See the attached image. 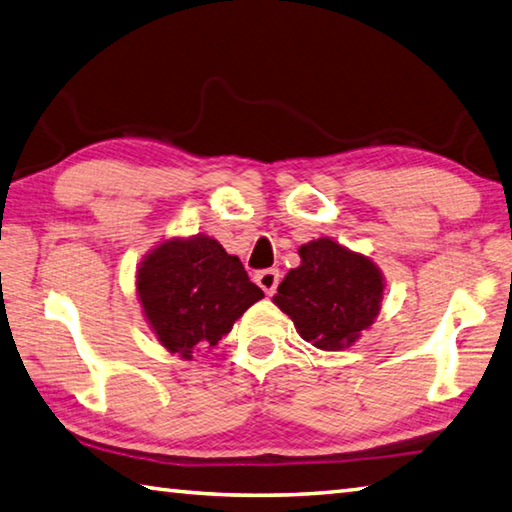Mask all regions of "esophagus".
I'll return each mask as SVG.
<instances>
[{"mask_svg": "<svg viewBox=\"0 0 512 512\" xmlns=\"http://www.w3.org/2000/svg\"><path fill=\"white\" fill-rule=\"evenodd\" d=\"M255 282L266 295H273L277 284H280V271H275V268H266V271H259L255 275Z\"/></svg>", "mask_w": 512, "mask_h": 512, "instance_id": "esophagus-1", "label": "esophagus"}]
</instances>
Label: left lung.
<instances>
[{"label": "left lung", "mask_w": 512, "mask_h": 512, "mask_svg": "<svg viewBox=\"0 0 512 512\" xmlns=\"http://www.w3.org/2000/svg\"><path fill=\"white\" fill-rule=\"evenodd\" d=\"M300 257L302 264L288 271L273 302L313 347H351L380 311L383 273L369 257L329 237L300 246Z\"/></svg>", "instance_id": "8db88e82"}]
</instances>
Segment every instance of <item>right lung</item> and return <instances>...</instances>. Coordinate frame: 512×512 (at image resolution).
Wrapping results in <instances>:
<instances>
[{
    "label": "right lung",
    "mask_w": 512,
    "mask_h": 512,
    "mask_svg": "<svg viewBox=\"0 0 512 512\" xmlns=\"http://www.w3.org/2000/svg\"><path fill=\"white\" fill-rule=\"evenodd\" d=\"M136 291L161 345L188 360L194 351L215 347L264 297L239 257L206 235L156 246L138 266Z\"/></svg>",
    "instance_id": "1"
}]
</instances>
